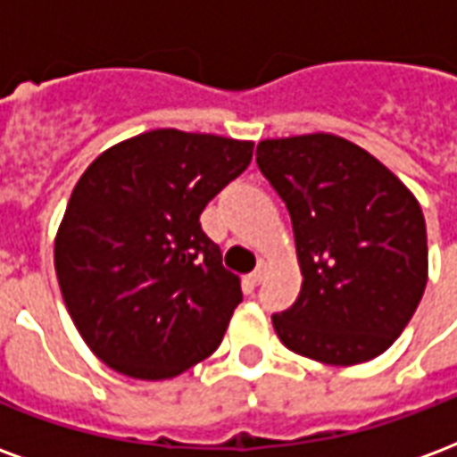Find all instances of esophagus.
<instances>
[{
	"label": "esophagus",
	"instance_id": "esophagus-1",
	"mask_svg": "<svg viewBox=\"0 0 457 457\" xmlns=\"http://www.w3.org/2000/svg\"><path fill=\"white\" fill-rule=\"evenodd\" d=\"M267 271H269V262H264V259H262V262H259V267L254 269L252 274H249V281H252V284H262V281H264V277H267Z\"/></svg>",
	"mask_w": 457,
	"mask_h": 457
}]
</instances>
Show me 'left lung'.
<instances>
[{
  "label": "left lung",
  "instance_id": "1",
  "mask_svg": "<svg viewBox=\"0 0 457 457\" xmlns=\"http://www.w3.org/2000/svg\"><path fill=\"white\" fill-rule=\"evenodd\" d=\"M257 166L287 203L303 274L296 303L271 316L278 340L336 367L389 350L428 281L419 200L370 151L326 131L259 141Z\"/></svg>",
  "mask_w": 457,
  "mask_h": 457
}]
</instances>
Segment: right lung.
Instances as JSON below:
<instances>
[{"instance_id": "obj_1", "label": "right lung", "mask_w": 457, "mask_h": 457, "mask_svg": "<svg viewBox=\"0 0 457 457\" xmlns=\"http://www.w3.org/2000/svg\"><path fill=\"white\" fill-rule=\"evenodd\" d=\"M254 141L144 131L75 183L54 264L78 333L114 372L179 377L218 350L242 301L200 212L247 169Z\"/></svg>"}]
</instances>
